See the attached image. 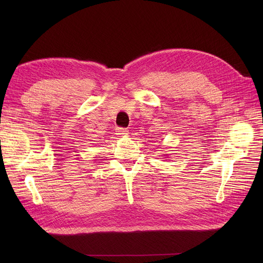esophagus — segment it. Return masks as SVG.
<instances>
[{
  "label": "esophagus",
  "instance_id": "esophagus-1",
  "mask_svg": "<svg viewBox=\"0 0 263 263\" xmlns=\"http://www.w3.org/2000/svg\"><path fill=\"white\" fill-rule=\"evenodd\" d=\"M116 134L119 135V136H126L128 134V129L123 128V127H117L116 128Z\"/></svg>",
  "mask_w": 263,
  "mask_h": 263
}]
</instances>
